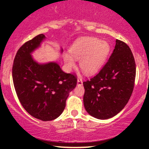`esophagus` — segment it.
<instances>
[{
	"label": "esophagus",
	"instance_id": "obj_1",
	"mask_svg": "<svg viewBox=\"0 0 149 149\" xmlns=\"http://www.w3.org/2000/svg\"><path fill=\"white\" fill-rule=\"evenodd\" d=\"M83 84V81H82V79L80 77L78 78V80H77V85H79V86H81Z\"/></svg>",
	"mask_w": 149,
	"mask_h": 149
}]
</instances>
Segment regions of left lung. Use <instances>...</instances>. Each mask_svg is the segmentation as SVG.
<instances>
[{
	"label": "left lung",
	"instance_id": "1",
	"mask_svg": "<svg viewBox=\"0 0 149 149\" xmlns=\"http://www.w3.org/2000/svg\"><path fill=\"white\" fill-rule=\"evenodd\" d=\"M46 39L41 34L24 43L16 54L12 69L14 87L22 107L43 121L60 117L77 85L76 77L63 72L58 62L34 60L32 54ZM60 52H63L61 47Z\"/></svg>",
	"mask_w": 149,
	"mask_h": 149
}]
</instances>
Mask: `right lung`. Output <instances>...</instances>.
<instances>
[{
    "instance_id": "add662e5",
    "label": "right lung",
    "mask_w": 149,
    "mask_h": 149,
    "mask_svg": "<svg viewBox=\"0 0 149 149\" xmlns=\"http://www.w3.org/2000/svg\"><path fill=\"white\" fill-rule=\"evenodd\" d=\"M136 64L129 47L116 40L113 54L98 73L83 82L86 111L98 119L117 115L127 103L134 89Z\"/></svg>"
}]
</instances>
